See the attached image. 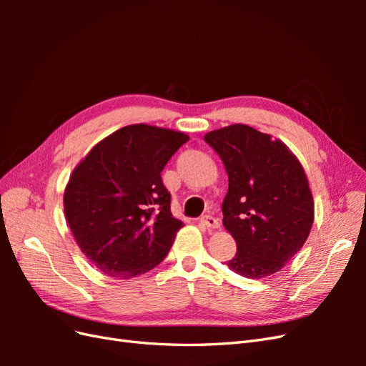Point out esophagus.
Segmentation results:
<instances>
[{"mask_svg":"<svg viewBox=\"0 0 366 366\" xmlns=\"http://www.w3.org/2000/svg\"><path fill=\"white\" fill-rule=\"evenodd\" d=\"M200 223H202L204 227H207V229H218V227H219L218 218H215V217H212V215H204V217L200 219Z\"/></svg>","mask_w":366,"mask_h":366,"instance_id":"34e87169","label":"esophagus"}]
</instances>
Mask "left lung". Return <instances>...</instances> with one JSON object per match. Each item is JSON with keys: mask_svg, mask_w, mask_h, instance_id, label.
Returning a JSON list of instances; mask_svg holds the SVG:
<instances>
[{"mask_svg": "<svg viewBox=\"0 0 366 366\" xmlns=\"http://www.w3.org/2000/svg\"><path fill=\"white\" fill-rule=\"evenodd\" d=\"M229 177L223 224L237 242L227 267L261 280L280 272L307 241L315 203L301 162L284 142L235 124L204 136Z\"/></svg>", "mask_w": 366, "mask_h": 366, "instance_id": "8db88e82", "label": "left lung"}]
</instances>
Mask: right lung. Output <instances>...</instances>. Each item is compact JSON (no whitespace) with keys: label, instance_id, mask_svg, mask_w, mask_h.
Listing matches in <instances>:
<instances>
[{"label":"right lung","instance_id":"add662e5","mask_svg":"<svg viewBox=\"0 0 366 366\" xmlns=\"http://www.w3.org/2000/svg\"><path fill=\"white\" fill-rule=\"evenodd\" d=\"M189 136L145 124L101 140L76 166L64 212L82 253L97 270L128 280L159 265L183 227L171 214L160 172Z\"/></svg>","mask_w":366,"mask_h":366}]
</instances>
